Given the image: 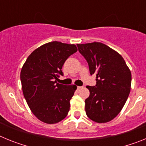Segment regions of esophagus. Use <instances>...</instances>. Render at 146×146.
<instances>
[{
    "label": "esophagus",
    "instance_id": "esophagus-1",
    "mask_svg": "<svg viewBox=\"0 0 146 146\" xmlns=\"http://www.w3.org/2000/svg\"><path fill=\"white\" fill-rule=\"evenodd\" d=\"M81 88H82V86H77V90H80Z\"/></svg>",
    "mask_w": 146,
    "mask_h": 146
}]
</instances>
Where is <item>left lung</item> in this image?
<instances>
[{
    "mask_svg": "<svg viewBox=\"0 0 146 146\" xmlns=\"http://www.w3.org/2000/svg\"><path fill=\"white\" fill-rule=\"evenodd\" d=\"M86 59L91 74H96V86H87L90 91L86 99L87 116L96 123L115 118L124 106L131 90V71L123 57L101 42L77 44Z\"/></svg>",
    "mask_w": 146,
    "mask_h": 146,
    "instance_id": "obj_1",
    "label": "left lung"
}]
</instances>
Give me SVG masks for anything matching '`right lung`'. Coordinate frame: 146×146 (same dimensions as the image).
<instances>
[{
  "instance_id": "1",
  "label": "right lung",
  "mask_w": 146,
  "mask_h": 146,
  "mask_svg": "<svg viewBox=\"0 0 146 146\" xmlns=\"http://www.w3.org/2000/svg\"><path fill=\"white\" fill-rule=\"evenodd\" d=\"M77 51L75 44L51 42L33 51L22 67L20 80L23 95L32 113L44 123L52 124L66 117L74 85L57 82L62 66Z\"/></svg>"
}]
</instances>
